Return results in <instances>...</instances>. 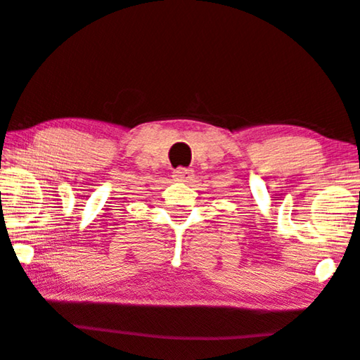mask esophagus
I'll list each match as a JSON object with an SVG mask.
<instances>
[{
  "label": "esophagus",
  "instance_id": "obj_1",
  "mask_svg": "<svg viewBox=\"0 0 360 360\" xmlns=\"http://www.w3.org/2000/svg\"><path fill=\"white\" fill-rule=\"evenodd\" d=\"M176 181H183V183H188L189 179H193L194 177V171L191 169V167H177L174 169V174H172Z\"/></svg>",
  "mask_w": 360,
  "mask_h": 360
}]
</instances>
